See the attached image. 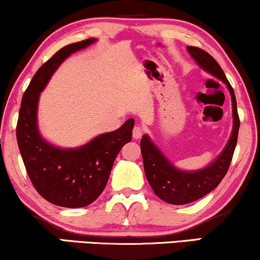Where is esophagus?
Here are the masks:
<instances>
[{
	"label": "esophagus",
	"instance_id": "34e87169",
	"mask_svg": "<svg viewBox=\"0 0 260 260\" xmlns=\"http://www.w3.org/2000/svg\"><path fill=\"white\" fill-rule=\"evenodd\" d=\"M143 134H144V129L141 125H135L134 126L133 137L135 138V140H138V138H141L142 136H143Z\"/></svg>",
	"mask_w": 260,
	"mask_h": 260
}]
</instances>
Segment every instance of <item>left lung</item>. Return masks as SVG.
<instances>
[{
  "mask_svg": "<svg viewBox=\"0 0 260 260\" xmlns=\"http://www.w3.org/2000/svg\"><path fill=\"white\" fill-rule=\"evenodd\" d=\"M188 52L193 56L202 69L213 76L219 78L229 87L232 95L233 108V131L231 138L223 149L221 155L212 165L198 172H182L175 168L167 159L159 149L152 144L148 136H143L141 140V151L143 157L144 173L154 193L163 201L172 205H186L197 201L218 187L221 180L225 177L227 170L232 161L234 149L238 141L240 119L237 110L236 94L233 87L221 70V67L211 54L204 49L188 46Z\"/></svg>",
  "mask_w": 260,
  "mask_h": 260,
  "instance_id": "left-lung-1",
  "label": "left lung"
}]
</instances>
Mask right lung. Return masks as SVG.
Listing matches in <instances>:
<instances>
[{
	"mask_svg": "<svg viewBox=\"0 0 260 260\" xmlns=\"http://www.w3.org/2000/svg\"><path fill=\"white\" fill-rule=\"evenodd\" d=\"M94 41L86 39L59 49L37 71L21 101L16 138L27 174L42 198L61 207L79 208L92 204L104 190L120 149L133 138V118L118 130L99 135L77 149L55 148L39 134L37 110L40 92L67 56Z\"/></svg>",
	"mask_w": 260,
	"mask_h": 260,
	"instance_id": "obj_1",
	"label": "right lung"
}]
</instances>
